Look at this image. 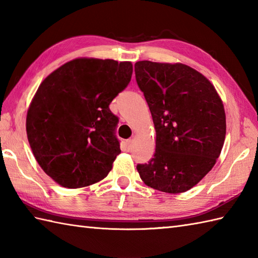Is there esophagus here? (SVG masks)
<instances>
[{
    "instance_id": "obj_1",
    "label": "esophagus",
    "mask_w": 258,
    "mask_h": 258,
    "mask_svg": "<svg viewBox=\"0 0 258 258\" xmlns=\"http://www.w3.org/2000/svg\"><path fill=\"white\" fill-rule=\"evenodd\" d=\"M125 145H126V147H127V150H130L131 147H132V145H133V140L130 139V140L126 141L125 142Z\"/></svg>"
}]
</instances>
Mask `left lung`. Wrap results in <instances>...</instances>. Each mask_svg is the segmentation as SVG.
<instances>
[{
	"instance_id": "obj_1",
	"label": "left lung",
	"mask_w": 258,
	"mask_h": 258,
	"mask_svg": "<svg viewBox=\"0 0 258 258\" xmlns=\"http://www.w3.org/2000/svg\"><path fill=\"white\" fill-rule=\"evenodd\" d=\"M135 78L156 131L154 157L136 168L150 187L183 193L221 154L226 134L223 102L211 82L185 64L140 61Z\"/></svg>"
}]
</instances>
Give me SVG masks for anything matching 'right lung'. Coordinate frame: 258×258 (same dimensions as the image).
Instances as JSON below:
<instances>
[{
	"label": "right lung",
	"mask_w": 258,
	"mask_h": 258,
	"mask_svg": "<svg viewBox=\"0 0 258 258\" xmlns=\"http://www.w3.org/2000/svg\"><path fill=\"white\" fill-rule=\"evenodd\" d=\"M131 62L75 58L38 86L27 111L26 134L43 171L63 187L107 176L120 153L118 117L108 105L128 85Z\"/></svg>",
	"instance_id": "obj_1"
}]
</instances>
